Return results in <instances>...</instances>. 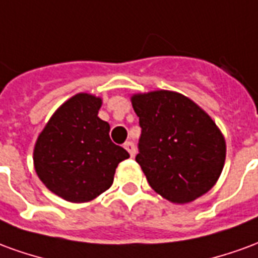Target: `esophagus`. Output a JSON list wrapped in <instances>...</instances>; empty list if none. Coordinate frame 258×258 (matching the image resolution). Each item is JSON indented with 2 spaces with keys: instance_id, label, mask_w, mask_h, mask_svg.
<instances>
[{
  "instance_id": "1",
  "label": "esophagus",
  "mask_w": 258,
  "mask_h": 258,
  "mask_svg": "<svg viewBox=\"0 0 258 258\" xmlns=\"http://www.w3.org/2000/svg\"><path fill=\"white\" fill-rule=\"evenodd\" d=\"M124 148H125V151H127L130 153V156H131V157L135 156V145H134V142H131V141H127V142L124 144Z\"/></svg>"
}]
</instances>
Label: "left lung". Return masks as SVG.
<instances>
[{
  "label": "left lung",
  "instance_id": "1",
  "mask_svg": "<svg viewBox=\"0 0 258 258\" xmlns=\"http://www.w3.org/2000/svg\"><path fill=\"white\" fill-rule=\"evenodd\" d=\"M140 117L135 160L152 189L173 203L198 199L216 185L225 162V140L207 113L173 91L131 96Z\"/></svg>",
  "mask_w": 258,
  "mask_h": 258
}]
</instances>
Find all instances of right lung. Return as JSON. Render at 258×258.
<instances>
[{"mask_svg":"<svg viewBox=\"0 0 258 258\" xmlns=\"http://www.w3.org/2000/svg\"><path fill=\"white\" fill-rule=\"evenodd\" d=\"M101 105V98L91 94L72 96L37 138L33 153L37 175L68 202H90L109 189L118 163L130 157L112 142L109 123L98 117Z\"/></svg>","mask_w":258,"mask_h":258,"instance_id":"1","label":"right lung"}]
</instances>
